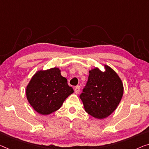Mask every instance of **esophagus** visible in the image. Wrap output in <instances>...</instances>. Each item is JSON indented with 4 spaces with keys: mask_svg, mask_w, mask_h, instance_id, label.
Returning a JSON list of instances; mask_svg holds the SVG:
<instances>
[{
    "mask_svg": "<svg viewBox=\"0 0 149 149\" xmlns=\"http://www.w3.org/2000/svg\"><path fill=\"white\" fill-rule=\"evenodd\" d=\"M74 91H75V94H78V93L79 92V91H80V87H79V86H75V88H74Z\"/></svg>",
    "mask_w": 149,
    "mask_h": 149,
    "instance_id": "1",
    "label": "esophagus"
}]
</instances>
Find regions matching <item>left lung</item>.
<instances>
[{
	"label": "left lung",
	"mask_w": 149,
	"mask_h": 149,
	"mask_svg": "<svg viewBox=\"0 0 149 149\" xmlns=\"http://www.w3.org/2000/svg\"><path fill=\"white\" fill-rule=\"evenodd\" d=\"M104 68V72L97 68L89 71L88 82L79 96L86 112L97 119L105 118L116 109L124 92L118 75L108 65Z\"/></svg>",
	"instance_id": "left-lung-1"
}]
</instances>
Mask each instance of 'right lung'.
I'll return each mask as SVG.
<instances>
[{
  "instance_id": "right-lung-1",
  "label": "right lung",
  "mask_w": 149,
  "mask_h": 149,
  "mask_svg": "<svg viewBox=\"0 0 149 149\" xmlns=\"http://www.w3.org/2000/svg\"><path fill=\"white\" fill-rule=\"evenodd\" d=\"M74 93L58 68L39 70L26 88L27 100L37 112L48 115L59 110L65 100Z\"/></svg>"
}]
</instances>
